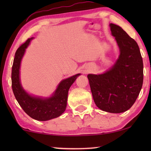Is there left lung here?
<instances>
[{
	"label": "left lung",
	"mask_w": 151,
	"mask_h": 151,
	"mask_svg": "<svg viewBox=\"0 0 151 151\" xmlns=\"http://www.w3.org/2000/svg\"><path fill=\"white\" fill-rule=\"evenodd\" d=\"M111 34L119 49L115 63L105 73L88 74L93 98L101 110L123 113L133 106L143 84V60L136 41L117 24L111 23Z\"/></svg>",
	"instance_id": "left-lung-1"
}]
</instances>
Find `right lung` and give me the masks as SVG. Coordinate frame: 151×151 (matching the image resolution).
Masks as SVG:
<instances>
[{"mask_svg":"<svg viewBox=\"0 0 151 151\" xmlns=\"http://www.w3.org/2000/svg\"><path fill=\"white\" fill-rule=\"evenodd\" d=\"M32 39L33 38H28L16 50L12 65V87L18 104L29 116L38 121H47L60 116L65 112L67 107L68 91L80 74H76L62 80L50 98H42L27 93L20 84V67L25 49Z\"/></svg>","mask_w":151,"mask_h":151,"instance_id":"1","label":"right lung"}]
</instances>
